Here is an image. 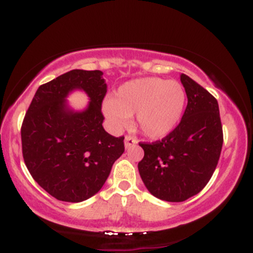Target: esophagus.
Segmentation results:
<instances>
[{
    "mask_svg": "<svg viewBox=\"0 0 253 253\" xmlns=\"http://www.w3.org/2000/svg\"><path fill=\"white\" fill-rule=\"evenodd\" d=\"M136 143H138V141H136V139L132 138V136H129V135L125 136V147H126V149L133 146V145H135Z\"/></svg>",
    "mask_w": 253,
    "mask_h": 253,
    "instance_id": "1",
    "label": "esophagus"
}]
</instances>
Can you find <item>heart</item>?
Returning a JSON list of instances; mask_svg holds the SVG:
<instances>
[{
    "label": "heart",
    "mask_w": 253,
    "mask_h": 253,
    "mask_svg": "<svg viewBox=\"0 0 253 253\" xmlns=\"http://www.w3.org/2000/svg\"><path fill=\"white\" fill-rule=\"evenodd\" d=\"M185 91L175 81L146 77L133 80L118 89L115 98L103 103V114L113 128L123 129L130 115L145 135L162 139L172 133L181 121L185 107Z\"/></svg>",
    "instance_id": "obj_1"
}]
</instances>
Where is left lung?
I'll return each instance as SVG.
<instances>
[{"instance_id": "left-lung-1", "label": "left lung", "mask_w": 253, "mask_h": 253, "mask_svg": "<svg viewBox=\"0 0 253 253\" xmlns=\"http://www.w3.org/2000/svg\"><path fill=\"white\" fill-rule=\"evenodd\" d=\"M188 104L172 133L152 144L140 143L139 173L147 190L168 202H182L206 187L222 147L219 104L213 95L182 74Z\"/></svg>"}]
</instances>
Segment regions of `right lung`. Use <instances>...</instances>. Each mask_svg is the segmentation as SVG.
Here are the masks:
<instances>
[{
    "label": "right lung",
    "instance_id": "right-lung-1",
    "mask_svg": "<svg viewBox=\"0 0 253 253\" xmlns=\"http://www.w3.org/2000/svg\"><path fill=\"white\" fill-rule=\"evenodd\" d=\"M100 70H71L38 88L21 127L28 171L57 200L82 202L94 196L124 153V136L104 130L101 113L107 84ZM81 89L89 97L82 111L66 98Z\"/></svg>",
    "mask_w": 253,
    "mask_h": 253
}]
</instances>
